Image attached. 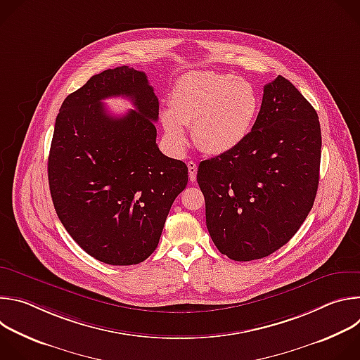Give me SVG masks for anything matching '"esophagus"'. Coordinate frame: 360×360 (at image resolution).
I'll return each instance as SVG.
<instances>
[{
    "label": "esophagus",
    "mask_w": 360,
    "mask_h": 360,
    "mask_svg": "<svg viewBox=\"0 0 360 360\" xmlns=\"http://www.w3.org/2000/svg\"><path fill=\"white\" fill-rule=\"evenodd\" d=\"M188 171H189V179L191 182H195L196 181V171H198V167L193 161H189L188 162Z\"/></svg>",
    "instance_id": "obj_1"
}]
</instances>
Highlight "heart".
I'll return each mask as SVG.
<instances>
[{
  "label": "heart",
  "mask_w": 360,
  "mask_h": 360,
  "mask_svg": "<svg viewBox=\"0 0 360 360\" xmlns=\"http://www.w3.org/2000/svg\"><path fill=\"white\" fill-rule=\"evenodd\" d=\"M171 110L161 114L168 139L182 146L184 127H192L196 145L211 155L238 148L250 134L259 111L256 88L242 77L215 71H192L176 79Z\"/></svg>",
  "instance_id": "1"
}]
</instances>
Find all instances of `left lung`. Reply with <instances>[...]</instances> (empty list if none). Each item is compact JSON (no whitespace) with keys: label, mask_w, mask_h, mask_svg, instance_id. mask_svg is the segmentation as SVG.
Listing matches in <instances>:
<instances>
[{"label":"left lung","mask_w":360,"mask_h":360,"mask_svg":"<svg viewBox=\"0 0 360 360\" xmlns=\"http://www.w3.org/2000/svg\"><path fill=\"white\" fill-rule=\"evenodd\" d=\"M321 148L315 108L278 75L264 88L248 138L198 168L207 228L221 253L246 262L289 242L314 207Z\"/></svg>","instance_id":"obj_1"}]
</instances>
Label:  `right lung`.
I'll list each match as a JSON object with an SVG mask.
<instances>
[{
    "label": "right lung",
    "instance_id": "obj_1",
    "mask_svg": "<svg viewBox=\"0 0 360 360\" xmlns=\"http://www.w3.org/2000/svg\"><path fill=\"white\" fill-rule=\"evenodd\" d=\"M125 96L135 110L111 116L101 101ZM160 104L145 72L127 65L91 77L60 108L48 157L60 221L92 258L117 266L157 249L188 167L157 145Z\"/></svg>",
    "mask_w": 360,
    "mask_h": 360
}]
</instances>
